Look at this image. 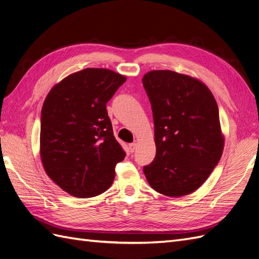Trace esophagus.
Instances as JSON below:
<instances>
[{"label":"esophagus","mask_w":259,"mask_h":259,"mask_svg":"<svg viewBox=\"0 0 259 259\" xmlns=\"http://www.w3.org/2000/svg\"><path fill=\"white\" fill-rule=\"evenodd\" d=\"M128 147H130V151L131 152H134L136 150V148H137V144L136 143H132V144L128 145Z\"/></svg>","instance_id":"esophagus-1"}]
</instances>
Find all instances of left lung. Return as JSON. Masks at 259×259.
I'll return each instance as SVG.
<instances>
[{"instance_id": "obj_1", "label": "left lung", "mask_w": 259, "mask_h": 259, "mask_svg": "<svg viewBox=\"0 0 259 259\" xmlns=\"http://www.w3.org/2000/svg\"><path fill=\"white\" fill-rule=\"evenodd\" d=\"M151 103L156 154L144 167L151 188L184 197L205 183L222 158L225 137L216 100L201 80L170 70L143 77Z\"/></svg>"}]
</instances>
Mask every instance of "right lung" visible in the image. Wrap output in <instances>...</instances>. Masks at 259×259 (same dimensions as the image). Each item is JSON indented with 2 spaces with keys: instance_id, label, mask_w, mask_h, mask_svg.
Instances as JSON below:
<instances>
[{
  "instance_id": "obj_1",
  "label": "right lung",
  "mask_w": 259,
  "mask_h": 259,
  "mask_svg": "<svg viewBox=\"0 0 259 259\" xmlns=\"http://www.w3.org/2000/svg\"><path fill=\"white\" fill-rule=\"evenodd\" d=\"M126 76L86 68L55 84L41 113L40 155L45 173L76 198L96 197L113 183L125 151L113 135L106 104Z\"/></svg>"
}]
</instances>
